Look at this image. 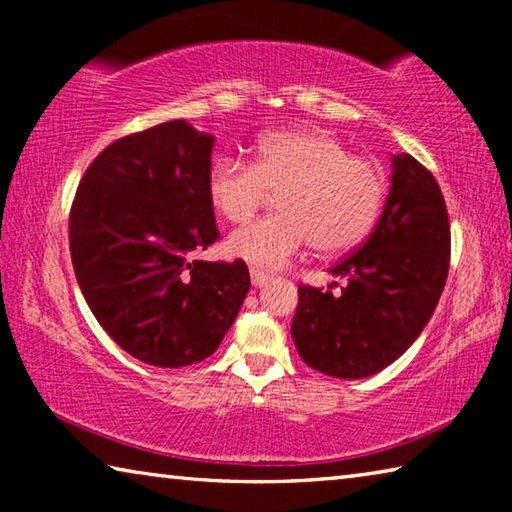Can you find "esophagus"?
I'll list each match as a JSON object with an SVG mask.
<instances>
[{"label": "esophagus", "instance_id": "34e87169", "mask_svg": "<svg viewBox=\"0 0 512 512\" xmlns=\"http://www.w3.org/2000/svg\"><path fill=\"white\" fill-rule=\"evenodd\" d=\"M250 280H253L255 287H264V284L271 282V275L259 271V268H250Z\"/></svg>", "mask_w": 512, "mask_h": 512}]
</instances>
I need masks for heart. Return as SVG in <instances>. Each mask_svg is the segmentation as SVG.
Listing matches in <instances>:
<instances>
[{"label": "heart", "instance_id": "obj_1", "mask_svg": "<svg viewBox=\"0 0 512 512\" xmlns=\"http://www.w3.org/2000/svg\"><path fill=\"white\" fill-rule=\"evenodd\" d=\"M207 198L228 223H248L277 192V214L228 239L232 257L282 268L309 241L318 253H343L370 235L384 207L386 180L375 162L320 128H289L259 137L250 164L219 155L207 169Z\"/></svg>", "mask_w": 512, "mask_h": 512}]
</instances>
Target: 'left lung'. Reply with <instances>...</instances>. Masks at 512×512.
<instances>
[{
    "instance_id": "1",
    "label": "left lung",
    "mask_w": 512,
    "mask_h": 512,
    "mask_svg": "<svg viewBox=\"0 0 512 512\" xmlns=\"http://www.w3.org/2000/svg\"><path fill=\"white\" fill-rule=\"evenodd\" d=\"M449 253V216L436 178L413 155H393L391 192L375 230L329 268L348 282L339 293L298 287L291 336L302 361L339 379L391 366L429 323Z\"/></svg>"
}]
</instances>
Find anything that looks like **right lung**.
<instances>
[{
  "instance_id": "1",
  "label": "right lung",
  "mask_w": 512,
  "mask_h": 512,
  "mask_svg": "<svg viewBox=\"0 0 512 512\" xmlns=\"http://www.w3.org/2000/svg\"><path fill=\"white\" fill-rule=\"evenodd\" d=\"M214 137L185 119L106 146L69 212V253L94 318L149 366L210 357L250 289L244 259L203 262L219 239L207 198Z\"/></svg>"
}]
</instances>
